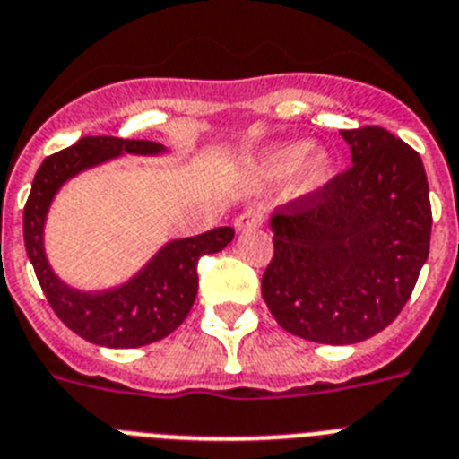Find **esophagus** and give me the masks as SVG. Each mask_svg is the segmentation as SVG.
<instances>
[{
  "label": "esophagus",
  "instance_id": "34e87169",
  "mask_svg": "<svg viewBox=\"0 0 459 459\" xmlns=\"http://www.w3.org/2000/svg\"><path fill=\"white\" fill-rule=\"evenodd\" d=\"M263 220H265L263 210H258V208L245 210V212L239 214L238 220H235V229H238V233H245V230L258 229V226L263 224Z\"/></svg>",
  "mask_w": 459,
  "mask_h": 459
}]
</instances>
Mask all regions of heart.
Wrapping results in <instances>:
<instances>
[{
  "mask_svg": "<svg viewBox=\"0 0 459 459\" xmlns=\"http://www.w3.org/2000/svg\"><path fill=\"white\" fill-rule=\"evenodd\" d=\"M255 176L263 183L274 185L290 178V192L299 199L320 192L332 178V158L320 146L307 142L276 143L255 160Z\"/></svg>",
  "mask_w": 459,
  "mask_h": 459,
  "instance_id": "heart-1",
  "label": "heart"
}]
</instances>
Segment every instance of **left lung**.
<instances>
[{
	"label": "left lung",
	"instance_id": "left-lung-1",
	"mask_svg": "<svg viewBox=\"0 0 459 459\" xmlns=\"http://www.w3.org/2000/svg\"><path fill=\"white\" fill-rule=\"evenodd\" d=\"M352 167L270 217L263 299L286 332L352 345L389 327L430 251L420 155L384 127L341 130Z\"/></svg>",
	"mask_w": 459,
	"mask_h": 459
}]
</instances>
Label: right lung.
<instances>
[{"label": "right lung", "instance_id": "right-lung-1", "mask_svg": "<svg viewBox=\"0 0 459 459\" xmlns=\"http://www.w3.org/2000/svg\"><path fill=\"white\" fill-rule=\"evenodd\" d=\"M158 142L118 137H84L75 146L43 160L24 205V247L39 283L59 320L77 336L102 348H142L162 341L183 325L192 311L205 254H217L233 239L230 226H220L192 238L169 239L146 265L126 283L107 290L68 286L49 265L45 254V221L49 205L70 178L121 155H164Z\"/></svg>", "mask_w": 459, "mask_h": 459}]
</instances>
